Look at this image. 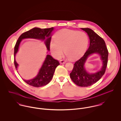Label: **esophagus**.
<instances>
[{
	"label": "esophagus",
	"instance_id": "34e87169",
	"mask_svg": "<svg viewBox=\"0 0 121 121\" xmlns=\"http://www.w3.org/2000/svg\"><path fill=\"white\" fill-rule=\"evenodd\" d=\"M66 61H64V60H60V64H65V63H66Z\"/></svg>",
	"mask_w": 121,
	"mask_h": 121
}]
</instances>
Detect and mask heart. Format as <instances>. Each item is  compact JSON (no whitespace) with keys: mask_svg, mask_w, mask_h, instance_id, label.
I'll return each mask as SVG.
<instances>
[{"mask_svg":"<svg viewBox=\"0 0 121 121\" xmlns=\"http://www.w3.org/2000/svg\"><path fill=\"white\" fill-rule=\"evenodd\" d=\"M54 39L51 40L49 46L53 56L56 59L60 58L64 51L68 58L75 60L83 54L88 44V38L85 33L67 29L57 32Z\"/></svg>","mask_w":121,"mask_h":121,"instance_id":"heart-1","label":"heart"}]
</instances>
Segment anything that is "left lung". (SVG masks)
I'll return each mask as SVG.
<instances>
[{"instance_id":"8db88e82","label":"left lung","mask_w":121,"mask_h":121,"mask_svg":"<svg viewBox=\"0 0 121 121\" xmlns=\"http://www.w3.org/2000/svg\"><path fill=\"white\" fill-rule=\"evenodd\" d=\"M88 36L89 47L83 57L75 62L73 68L70 73L73 82L80 86H91L98 82L104 75L108 63V51L103 38L88 28H82ZM94 54H98L102 62L101 69L95 73H90L86 70L85 65L88 58Z\"/></svg>"}]
</instances>
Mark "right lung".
<instances>
[{
  "label": "right lung",
  "instance_id": "obj_1",
  "mask_svg": "<svg viewBox=\"0 0 121 121\" xmlns=\"http://www.w3.org/2000/svg\"><path fill=\"white\" fill-rule=\"evenodd\" d=\"M53 30V27L45 29L35 27L20 36L14 47V65L17 70L18 64L16 61L15 56L18 51L19 46L22 40L26 39H33L42 41H44L48 50V53L50 51L49 44ZM59 65L60 63L58 60L54 59L50 55L47 54L37 75L32 79L25 80L23 79V80L27 84L35 87H39L45 86L49 83L52 80L55 69Z\"/></svg>",
  "mask_w": 121,
  "mask_h": 121
}]
</instances>
